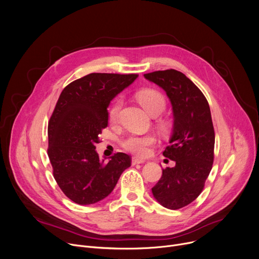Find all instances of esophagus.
Wrapping results in <instances>:
<instances>
[{
  "label": "esophagus",
  "mask_w": 259,
  "mask_h": 259,
  "mask_svg": "<svg viewBox=\"0 0 259 259\" xmlns=\"http://www.w3.org/2000/svg\"><path fill=\"white\" fill-rule=\"evenodd\" d=\"M144 162H145L144 159H141V158H138V157H133V159H132V164L133 165L141 164V163H144Z\"/></svg>",
  "instance_id": "obj_1"
}]
</instances>
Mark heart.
<instances>
[{
	"label": "heart",
	"mask_w": 259,
	"mask_h": 259,
	"mask_svg": "<svg viewBox=\"0 0 259 259\" xmlns=\"http://www.w3.org/2000/svg\"><path fill=\"white\" fill-rule=\"evenodd\" d=\"M137 99L139 103L146 110L150 116H158L165 109L164 97L155 90H143L138 93ZM122 106V100L116 99L109 108L110 121H116ZM155 143V138L152 135H128L121 141L122 147L139 156H144L148 153V147Z\"/></svg>",
	"instance_id": "heart-1"
}]
</instances>
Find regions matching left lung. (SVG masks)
<instances>
[{"label": "left lung", "instance_id": "1", "mask_svg": "<svg viewBox=\"0 0 259 259\" xmlns=\"http://www.w3.org/2000/svg\"><path fill=\"white\" fill-rule=\"evenodd\" d=\"M161 88L173 109V130L163 156L175 166L162 169L152 194L164 208H183L200 194L214 160L215 133L207 99L197 86L176 70L144 74Z\"/></svg>", "mask_w": 259, "mask_h": 259}]
</instances>
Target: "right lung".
<instances>
[{
	"mask_svg": "<svg viewBox=\"0 0 259 259\" xmlns=\"http://www.w3.org/2000/svg\"><path fill=\"white\" fill-rule=\"evenodd\" d=\"M138 78L137 74L92 73L70 83L62 92L48 124V156L53 177L74 203L92 205L107 197L130 155L118 152L108 162L96 144L108 126L110 102Z\"/></svg>",
	"mask_w": 259,
	"mask_h": 259,
	"instance_id": "obj_1",
	"label": "right lung"
}]
</instances>
